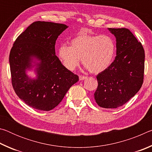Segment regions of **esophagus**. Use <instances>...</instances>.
<instances>
[{
  "mask_svg": "<svg viewBox=\"0 0 152 152\" xmlns=\"http://www.w3.org/2000/svg\"><path fill=\"white\" fill-rule=\"evenodd\" d=\"M79 78L80 80H85L87 78V76H80Z\"/></svg>",
  "mask_w": 152,
  "mask_h": 152,
  "instance_id": "obj_1",
  "label": "esophagus"
}]
</instances>
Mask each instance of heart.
Wrapping results in <instances>:
<instances>
[{
  "instance_id": "obj_1",
  "label": "heart",
  "mask_w": 152,
  "mask_h": 152,
  "mask_svg": "<svg viewBox=\"0 0 152 152\" xmlns=\"http://www.w3.org/2000/svg\"><path fill=\"white\" fill-rule=\"evenodd\" d=\"M116 52V43L109 35L80 33L58 49V57L68 70H74L82 58V64L90 72L99 74L111 65Z\"/></svg>"
}]
</instances>
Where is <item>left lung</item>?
<instances>
[{"label": "left lung", "mask_w": 152, "mask_h": 152, "mask_svg": "<svg viewBox=\"0 0 152 152\" xmlns=\"http://www.w3.org/2000/svg\"><path fill=\"white\" fill-rule=\"evenodd\" d=\"M116 37L117 56L106 70L96 76L94 99L99 107L115 109L134 96L143 82L145 51L126 28H109Z\"/></svg>", "instance_id": "1"}]
</instances>
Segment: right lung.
Here are the masks:
<instances>
[{"mask_svg":"<svg viewBox=\"0 0 152 152\" xmlns=\"http://www.w3.org/2000/svg\"><path fill=\"white\" fill-rule=\"evenodd\" d=\"M67 27L53 22H33L18 36L10 51L12 87L17 96L33 109H54L78 81V76L66 69L56 55V41ZM33 58L40 61L36 79H29L25 73Z\"/></svg>","mask_w":152,"mask_h":152,"instance_id":"obj_1","label":"right lung"}]
</instances>
